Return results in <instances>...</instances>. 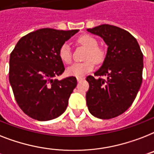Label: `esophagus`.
Returning a JSON list of instances; mask_svg holds the SVG:
<instances>
[{
    "label": "esophagus",
    "mask_w": 154,
    "mask_h": 154,
    "mask_svg": "<svg viewBox=\"0 0 154 154\" xmlns=\"http://www.w3.org/2000/svg\"><path fill=\"white\" fill-rule=\"evenodd\" d=\"M84 79H85L84 77H77V81H78V82H81V81H83Z\"/></svg>",
    "instance_id": "obj_1"
}]
</instances>
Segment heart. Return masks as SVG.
I'll use <instances>...</instances> for the list:
<instances>
[{
    "label": "heart",
    "instance_id": "b5f03b06",
    "mask_svg": "<svg viewBox=\"0 0 154 154\" xmlns=\"http://www.w3.org/2000/svg\"><path fill=\"white\" fill-rule=\"evenodd\" d=\"M77 42L80 44L88 48L83 62H77L69 66L66 73L68 76L76 77H83L87 73H89L94 69L95 63L100 64L105 57V52L101 47H98L97 38L88 34L80 36ZM60 59L66 64H69L72 62V51L68 43H63L58 51Z\"/></svg>",
    "mask_w": 154,
    "mask_h": 154
}]
</instances>
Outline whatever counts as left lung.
<instances>
[{"mask_svg":"<svg viewBox=\"0 0 154 154\" xmlns=\"http://www.w3.org/2000/svg\"><path fill=\"white\" fill-rule=\"evenodd\" d=\"M107 45L105 59L94 73L88 76L89 88L86 103L92 116L109 119L120 116L133 103L142 82L143 54L131 33L120 27L102 24L87 29ZM105 75L106 79L102 77Z\"/></svg>","mask_w":154,"mask_h":154,"instance_id":"8db88e82","label":"left lung"}]
</instances>
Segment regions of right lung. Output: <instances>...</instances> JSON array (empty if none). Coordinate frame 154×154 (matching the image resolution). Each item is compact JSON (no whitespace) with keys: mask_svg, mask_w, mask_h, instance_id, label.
I'll return each instance as SVG.
<instances>
[{"mask_svg":"<svg viewBox=\"0 0 154 154\" xmlns=\"http://www.w3.org/2000/svg\"><path fill=\"white\" fill-rule=\"evenodd\" d=\"M78 31L37 30L22 37L10 54L9 82L15 100L31 118L51 120L66 111L77 79L54 78L65 71L58 51Z\"/></svg>","mask_w":154,"mask_h":154,"instance_id":"add662e5","label":"right lung"}]
</instances>
